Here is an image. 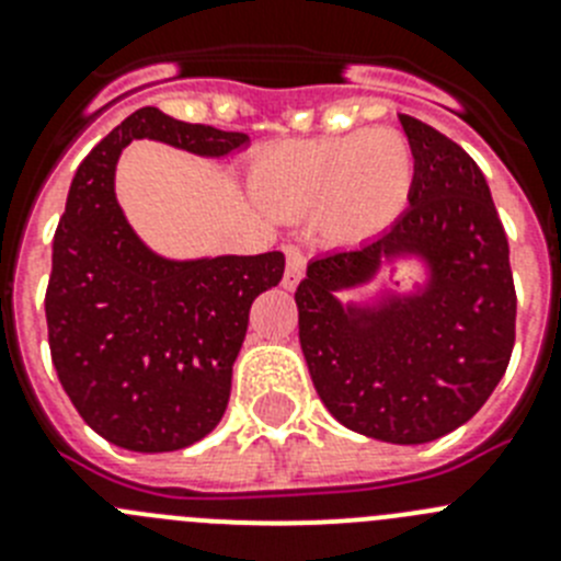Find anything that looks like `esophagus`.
<instances>
[{"label":"esophagus","instance_id":"obj_1","mask_svg":"<svg viewBox=\"0 0 561 561\" xmlns=\"http://www.w3.org/2000/svg\"><path fill=\"white\" fill-rule=\"evenodd\" d=\"M286 272H284V289H297V284L304 280V272H306V257L304 252L297 250V247L286 244Z\"/></svg>","mask_w":561,"mask_h":561}]
</instances>
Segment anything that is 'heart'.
Wrapping results in <instances>:
<instances>
[{"instance_id":"obj_1","label":"heart","mask_w":561,"mask_h":561,"mask_svg":"<svg viewBox=\"0 0 561 561\" xmlns=\"http://www.w3.org/2000/svg\"><path fill=\"white\" fill-rule=\"evenodd\" d=\"M415 160L396 128L309 137L266 146L250 162L247 187L277 219H314L334 247H354L388 230L410 202Z\"/></svg>"}]
</instances>
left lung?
Returning a JSON list of instances; mask_svg holds the SVG:
<instances>
[{"label": "left lung", "mask_w": 561, "mask_h": 561, "mask_svg": "<svg viewBox=\"0 0 561 561\" xmlns=\"http://www.w3.org/2000/svg\"><path fill=\"white\" fill-rule=\"evenodd\" d=\"M415 160L410 207L356 250L309 261L295 291L311 381L342 427L427 444L472 419L503 379L517 295L508 238L478 162L401 114ZM399 265H413L404 285ZM379 283L374 296L351 290Z\"/></svg>", "instance_id": "1"}]
</instances>
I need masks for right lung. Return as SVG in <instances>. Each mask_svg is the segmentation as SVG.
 Wrapping results in <instances>:
<instances>
[{"instance_id": "1", "label": "right lung", "mask_w": 561, "mask_h": 561, "mask_svg": "<svg viewBox=\"0 0 561 561\" xmlns=\"http://www.w3.org/2000/svg\"><path fill=\"white\" fill-rule=\"evenodd\" d=\"M131 140L225 160L250 137L137 108L81 162L53 241L44 309L69 401L114 447L173 453L213 433L225 415L250 306L280 284L286 255L168 257L151 250L114 193Z\"/></svg>"}]
</instances>
